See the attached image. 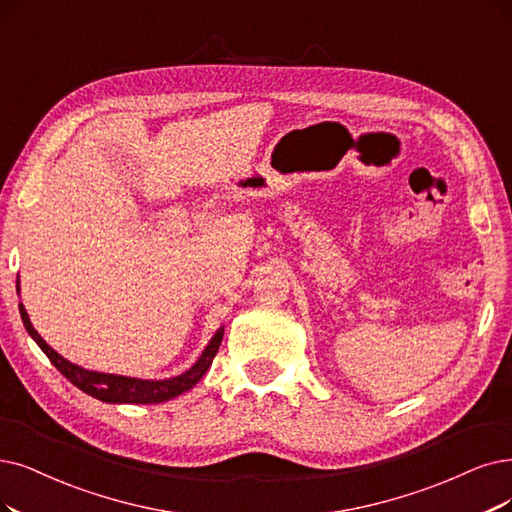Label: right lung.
I'll list each match as a JSON object with an SVG mask.
<instances>
[{"label": "right lung", "instance_id": "1", "mask_svg": "<svg viewBox=\"0 0 512 512\" xmlns=\"http://www.w3.org/2000/svg\"><path fill=\"white\" fill-rule=\"evenodd\" d=\"M18 312H21L27 333L35 339V344L42 348V352L50 358V363L59 369L73 386H78L82 392L94 396V399H99L103 403L154 405V403H164V401L175 399V396L187 392L189 388H194L202 380V375L208 371V367H211L213 358L221 346V339H223V327H221L213 335L211 342H208V346L204 348L198 361L192 365V369H187L185 373H181L177 377H168V380H137V377L88 371L84 367L69 363L67 358H63L59 352H54L44 342L42 335L33 329L29 314L23 304H18Z\"/></svg>", "mask_w": 512, "mask_h": 512}]
</instances>
